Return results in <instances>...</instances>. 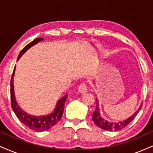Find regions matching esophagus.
Returning a JSON list of instances; mask_svg holds the SVG:
<instances>
[{
    "label": "esophagus",
    "instance_id": "34e87169",
    "mask_svg": "<svg viewBox=\"0 0 153 153\" xmlns=\"http://www.w3.org/2000/svg\"><path fill=\"white\" fill-rule=\"evenodd\" d=\"M78 91L80 94H85L87 92V87L85 83H82L79 85L78 87Z\"/></svg>",
    "mask_w": 153,
    "mask_h": 153
}]
</instances>
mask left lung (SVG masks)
Masks as SVG:
<instances>
[{"label":"left lung","mask_w":153,"mask_h":153,"mask_svg":"<svg viewBox=\"0 0 153 153\" xmlns=\"http://www.w3.org/2000/svg\"><path fill=\"white\" fill-rule=\"evenodd\" d=\"M96 108L93 113V117L92 119L94 121L95 124L98 126V127L101 128V129H104V130L107 131H119L123 129V128L126 127L128 124L130 123L131 121L134 119L136 116L137 115L138 112L140 111V110L141 109V107L143 105L141 104V106H140V108H138V110L133 114L131 117L128 118L126 120L122 121V122H119L118 123L115 122H111L106 121V119H103V117H101L99 112V102H98L97 99L96 101Z\"/></svg>","instance_id":"8db88e82"}]
</instances>
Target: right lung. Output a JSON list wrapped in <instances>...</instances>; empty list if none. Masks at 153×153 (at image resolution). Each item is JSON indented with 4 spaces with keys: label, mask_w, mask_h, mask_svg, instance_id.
<instances>
[{
    "label": "right lung",
    "mask_w": 153,
    "mask_h": 153,
    "mask_svg": "<svg viewBox=\"0 0 153 153\" xmlns=\"http://www.w3.org/2000/svg\"><path fill=\"white\" fill-rule=\"evenodd\" d=\"M42 38H36L35 39L34 41L28 44L21 51L17 60H19V58L22 57V54L26 50H28L31 47L34 46V45H36V43L42 41ZM15 68L14 70H13V74H12L11 79H10V100H11L12 109L14 111L15 114L16 115V117H18V119L22 122V123H23L28 128L31 129V130L36 131H43L50 129L51 127L55 125L59 122V119L62 118L63 111H64L65 103L66 100L68 99V94L65 95L64 97H62L59 101H57V106H56L55 109L51 114L43 116V117H34V116L28 114L27 113H26L24 111L21 109L20 107L17 104L15 99L14 89H13V75H14L15 73Z\"/></svg>",
    "instance_id": "right-lung-1"
}]
</instances>
